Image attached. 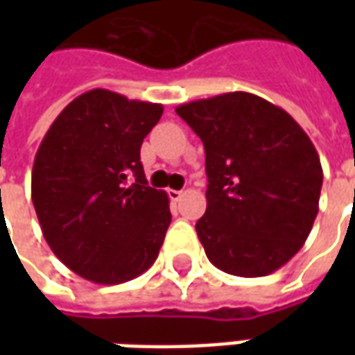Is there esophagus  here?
Segmentation results:
<instances>
[{
  "label": "esophagus",
  "instance_id": "34e87169",
  "mask_svg": "<svg viewBox=\"0 0 355 355\" xmlns=\"http://www.w3.org/2000/svg\"><path fill=\"white\" fill-rule=\"evenodd\" d=\"M169 200L171 201H178L180 198H182V190H169Z\"/></svg>",
  "mask_w": 355,
  "mask_h": 355
}]
</instances>
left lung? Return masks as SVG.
<instances>
[{
    "mask_svg": "<svg viewBox=\"0 0 355 355\" xmlns=\"http://www.w3.org/2000/svg\"><path fill=\"white\" fill-rule=\"evenodd\" d=\"M177 114L205 148L207 211L196 232L218 270L275 272L304 245L320 205V155L293 117L243 91L186 102Z\"/></svg>",
    "mask_w": 355,
    "mask_h": 355,
    "instance_id": "1",
    "label": "left lung"
}]
</instances>
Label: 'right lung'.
<instances>
[{
    "label": "right lung",
    "instance_id": "add662e5",
    "mask_svg": "<svg viewBox=\"0 0 355 355\" xmlns=\"http://www.w3.org/2000/svg\"><path fill=\"white\" fill-rule=\"evenodd\" d=\"M162 104L93 89L53 121L37 148L32 201L58 261L93 283L146 272L171 224L169 198L148 186L140 146Z\"/></svg>",
    "mask_w": 355,
    "mask_h": 355
}]
</instances>
